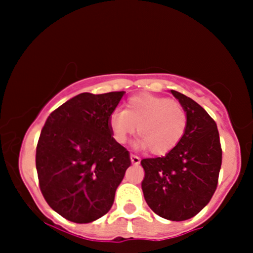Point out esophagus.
Wrapping results in <instances>:
<instances>
[{
  "instance_id": "esophagus-1",
  "label": "esophagus",
  "mask_w": 253,
  "mask_h": 253,
  "mask_svg": "<svg viewBox=\"0 0 253 253\" xmlns=\"http://www.w3.org/2000/svg\"><path fill=\"white\" fill-rule=\"evenodd\" d=\"M131 162H132V164L138 165L139 162H141V159H139V157H137V155L131 154Z\"/></svg>"
}]
</instances>
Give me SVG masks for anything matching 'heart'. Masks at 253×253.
Returning <instances> with one entry per match:
<instances>
[{
  "instance_id": "obj_1",
  "label": "heart",
  "mask_w": 253,
  "mask_h": 253,
  "mask_svg": "<svg viewBox=\"0 0 253 253\" xmlns=\"http://www.w3.org/2000/svg\"><path fill=\"white\" fill-rule=\"evenodd\" d=\"M188 116L178 101L149 93L131 96L124 111H114L109 127L117 143L127 142L137 129L139 148H149L155 155L171 152L187 131Z\"/></svg>"
}]
</instances>
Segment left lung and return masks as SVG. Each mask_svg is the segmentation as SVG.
Returning a JSON list of instances; mask_svg holds the SVG:
<instances>
[{
  "label": "left lung",
  "mask_w": 253,
  "mask_h": 253,
  "mask_svg": "<svg viewBox=\"0 0 253 253\" xmlns=\"http://www.w3.org/2000/svg\"><path fill=\"white\" fill-rule=\"evenodd\" d=\"M188 116L187 131L165 157L147 158L142 190L149 208L159 216L181 221L208 205L218 185L221 147L216 124L188 96L171 90Z\"/></svg>",
  "instance_id": "1"
}]
</instances>
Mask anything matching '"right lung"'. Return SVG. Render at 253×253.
I'll return each instance as SVG.
<instances>
[{"label": "right lung", "mask_w": 253, "mask_h": 253, "mask_svg": "<svg viewBox=\"0 0 253 253\" xmlns=\"http://www.w3.org/2000/svg\"><path fill=\"white\" fill-rule=\"evenodd\" d=\"M124 94H78L51 112L42 127L35 157L40 190L67 220L85 224L108 213L131 165L128 150L109 127Z\"/></svg>", "instance_id": "obj_1"}]
</instances>
